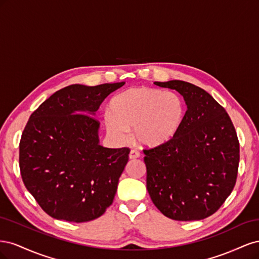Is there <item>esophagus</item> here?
Listing matches in <instances>:
<instances>
[{"label": "esophagus", "mask_w": 259, "mask_h": 259, "mask_svg": "<svg viewBox=\"0 0 259 259\" xmlns=\"http://www.w3.org/2000/svg\"><path fill=\"white\" fill-rule=\"evenodd\" d=\"M139 156H140V153L137 150H131V152H130V159L131 160L138 159Z\"/></svg>", "instance_id": "1"}]
</instances>
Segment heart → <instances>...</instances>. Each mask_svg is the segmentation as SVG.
Listing matches in <instances>:
<instances>
[{"mask_svg": "<svg viewBox=\"0 0 259 259\" xmlns=\"http://www.w3.org/2000/svg\"><path fill=\"white\" fill-rule=\"evenodd\" d=\"M104 114L109 135L117 140L128 139L134 128L137 144L146 148L166 145L177 135L184 123L186 107L176 93L151 88H134L114 96Z\"/></svg>", "mask_w": 259, "mask_h": 259, "instance_id": "1", "label": "heart"}]
</instances>
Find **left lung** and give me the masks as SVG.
I'll return each instance as SVG.
<instances>
[{
    "instance_id": "8db88e82",
    "label": "left lung",
    "mask_w": 259,
    "mask_h": 259,
    "mask_svg": "<svg viewBox=\"0 0 259 259\" xmlns=\"http://www.w3.org/2000/svg\"><path fill=\"white\" fill-rule=\"evenodd\" d=\"M177 91L187 111L177 135L144 150L147 190L163 215L201 221L221 207L237 182L240 146L228 113L199 86L185 81L154 82Z\"/></svg>"
}]
</instances>
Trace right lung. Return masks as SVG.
<instances>
[{"label": "right lung", "mask_w": 259, "mask_h": 259, "mask_svg": "<svg viewBox=\"0 0 259 259\" xmlns=\"http://www.w3.org/2000/svg\"><path fill=\"white\" fill-rule=\"evenodd\" d=\"M124 84L69 85L31 114L19 144L20 173L53 218L90 222L112 204L130 149L100 146L99 122L93 115Z\"/></svg>", "instance_id": "right-lung-1"}]
</instances>
